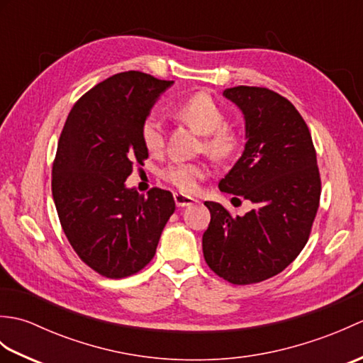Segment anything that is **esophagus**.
Returning <instances> with one entry per match:
<instances>
[{
	"label": "esophagus",
	"mask_w": 363,
	"mask_h": 363,
	"mask_svg": "<svg viewBox=\"0 0 363 363\" xmlns=\"http://www.w3.org/2000/svg\"><path fill=\"white\" fill-rule=\"evenodd\" d=\"M174 203L177 207H187L191 206L195 203V199L191 196L187 195H182V194H174Z\"/></svg>",
	"instance_id": "esophagus-1"
}]
</instances>
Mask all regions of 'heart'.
Segmentation results:
<instances>
[{
  "label": "heart",
  "mask_w": 363,
  "mask_h": 363,
  "mask_svg": "<svg viewBox=\"0 0 363 363\" xmlns=\"http://www.w3.org/2000/svg\"><path fill=\"white\" fill-rule=\"evenodd\" d=\"M176 117L203 135L201 148L211 157L225 160L238 150L240 135L233 126L226 125V113L223 107L206 91H198L184 99L176 107ZM140 137L145 148L151 154H159L164 150V125L156 115H150L143 120ZM206 174V165L190 162H174L162 169V177L184 194L196 191L199 181L204 179Z\"/></svg>",
  "instance_id": "heart-1"
}]
</instances>
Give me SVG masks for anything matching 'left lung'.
<instances>
[{
	"label": "left lung",
	"mask_w": 363,
	"mask_h": 363,
	"mask_svg": "<svg viewBox=\"0 0 363 363\" xmlns=\"http://www.w3.org/2000/svg\"><path fill=\"white\" fill-rule=\"evenodd\" d=\"M245 117L242 157L220 181L233 203L252 209L233 217L220 203L203 235L206 264L223 279L248 285L287 268L309 240L321 195L317 152L306 121L287 98L265 87L238 86L223 91Z\"/></svg>",
	"instance_id": "8db88e82"
}]
</instances>
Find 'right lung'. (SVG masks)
I'll use <instances>...</instances> for the list:
<instances>
[{
  "label": "right lung",
  "mask_w": 363,
  "mask_h": 363,
  "mask_svg": "<svg viewBox=\"0 0 363 363\" xmlns=\"http://www.w3.org/2000/svg\"><path fill=\"white\" fill-rule=\"evenodd\" d=\"M169 86L140 72L113 74L74 103L59 138L51 189L60 226L84 264L111 279L150 264L176 209L172 191L145 196L125 186L148 157L142 123Z\"/></svg>",
  "instance_id": "right-lung-1"
}]
</instances>
